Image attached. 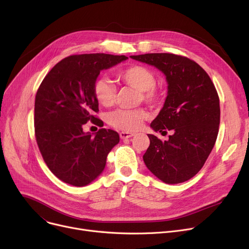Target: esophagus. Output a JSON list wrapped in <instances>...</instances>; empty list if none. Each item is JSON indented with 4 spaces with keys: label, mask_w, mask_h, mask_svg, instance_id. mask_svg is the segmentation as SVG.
Masks as SVG:
<instances>
[{
    "label": "esophagus",
    "mask_w": 249,
    "mask_h": 249,
    "mask_svg": "<svg viewBox=\"0 0 249 249\" xmlns=\"http://www.w3.org/2000/svg\"><path fill=\"white\" fill-rule=\"evenodd\" d=\"M121 139H128V138H131L132 136H134V133L131 132H126V131H122L119 133Z\"/></svg>",
    "instance_id": "1"
}]
</instances>
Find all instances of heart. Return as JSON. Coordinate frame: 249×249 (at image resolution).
I'll use <instances>...</instances> for the list:
<instances>
[{
  "instance_id": "1",
  "label": "heart",
  "mask_w": 249,
  "mask_h": 249,
  "mask_svg": "<svg viewBox=\"0 0 249 249\" xmlns=\"http://www.w3.org/2000/svg\"><path fill=\"white\" fill-rule=\"evenodd\" d=\"M117 80L121 84L140 90V100L150 104L160 103L162 95L156 87V76L154 72L140 64H133L119 71L116 74ZM117 88L107 77H99L93 85V94L96 101L104 107H111L117 98ZM144 109H118L108 115V123L119 130L126 132L136 131L143 122L147 119Z\"/></svg>"
}]
</instances>
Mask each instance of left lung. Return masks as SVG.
Returning <instances> with one entry per match:
<instances>
[{"instance_id":"8db88e82","label":"left lung","mask_w":249,"mask_h":249,"mask_svg":"<svg viewBox=\"0 0 249 249\" xmlns=\"http://www.w3.org/2000/svg\"><path fill=\"white\" fill-rule=\"evenodd\" d=\"M131 58L154 65L168 84L164 106L150 126L173 134L167 141L147 134L150 144L143 160L166 184L184 182L200 172L215 145L220 124L217 89L205 70L186 56L146 53Z\"/></svg>"}]
</instances>
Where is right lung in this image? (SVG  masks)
<instances>
[{
  "mask_svg": "<svg viewBox=\"0 0 249 249\" xmlns=\"http://www.w3.org/2000/svg\"><path fill=\"white\" fill-rule=\"evenodd\" d=\"M127 58L105 53L68 56L50 70L37 89V145L51 173L65 184L83 187L93 181L120 140L114 130L101 128L93 137L83 131V126L90 121L103 127V121L95 116L99 104L93 85L102 70Z\"/></svg>",
  "mask_w": 249,
  "mask_h": 249,
  "instance_id": "right-lung-1",
  "label": "right lung"
}]
</instances>
